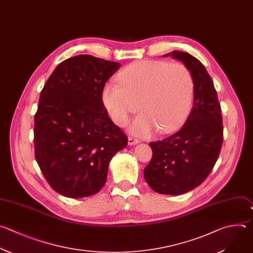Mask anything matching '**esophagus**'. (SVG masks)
<instances>
[{
    "mask_svg": "<svg viewBox=\"0 0 253 253\" xmlns=\"http://www.w3.org/2000/svg\"><path fill=\"white\" fill-rule=\"evenodd\" d=\"M139 143H140V141L137 140V139H135V138H132V137H129V138H128V145H129V146L137 145V144H139Z\"/></svg>",
    "mask_w": 253,
    "mask_h": 253,
    "instance_id": "1",
    "label": "esophagus"
}]
</instances>
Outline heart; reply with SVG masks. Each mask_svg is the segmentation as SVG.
Masks as SVG:
<instances>
[{"label":"heart","instance_id":"b5f03b06","mask_svg":"<svg viewBox=\"0 0 253 253\" xmlns=\"http://www.w3.org/2000/svg\"><path fill=\"white\" fill-rule=\"evenodd\" d=\"M119 83L108 82L102 102L112 120L127 124L132 113L139 114L129 127L132 134L150 136L174 130L188 114L194 97V80L189 68L180 62L138 60L118 74Z\"/></svg>","mask_w":253,"mask_h":253}]
</instances>
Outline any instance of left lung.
Returning <instances> with one entry per match:
<instances>
[{
	"mask_svg": "<svg viewBox=\"0 0 253 253\" xmlns=\"http://www.w3.org/2000/svg\"><path fill=\"white\" fill-rule=\"evenodd\" d=\"M163 56L182 61L194 80L193 109L174 135L152 142L151 162L144 169L146 183L162 195H182L200 186L210 175L222 144V118L213 82L204 64L188 52Z\"/></svg>",
	"mask_w": 253,
	"mask_h": 253,
	"instance_id": "obj_1",
	"label": "left lung"
}]
</instances>
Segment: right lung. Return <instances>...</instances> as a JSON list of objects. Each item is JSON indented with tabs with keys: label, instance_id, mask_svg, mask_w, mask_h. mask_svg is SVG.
Returning <instances> with one entry per match:
<instances>
[{
	"label": "right lung",
	"instance_id": "1",
	"mask_svg": "<svg viewBox=\"0 0 253 253\" xmlns=\"http://www.w3.org/2000/svg\"><path fill=\"white\" fill-rule=\"evenodd\" d=\"M120 63L89 54L65 59L43 86L35 115V153L58 194L72 199L98 193L114 155L127 146L102 103L106 81Z\"/></svg>",
	"mask_w": 253,
	"mask_h": 253
}]
</instances>
